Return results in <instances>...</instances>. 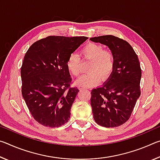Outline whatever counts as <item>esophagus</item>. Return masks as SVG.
<instances>
[{
  "instance_id": "1",
  "label": "esophagus",
  "mask_w": 160,
  "mask_h": 160,
  "mask_svg": "<svg viewBox=\"0 0 160 160\" xmlns=\"http://www.w3.org/2000/svg\"><path fill=\"white\" fill-rule=\"evenodd\" d=\"M78 88H79V89H80V90H85V88H84V87H82V86H79V87H78Z\"/></svg>"
}]
</instances>
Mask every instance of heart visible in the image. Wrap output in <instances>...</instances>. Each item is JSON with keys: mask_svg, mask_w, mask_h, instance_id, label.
<instances>
[{"mask_svg": "<svg viewBox=\"0 0 160 160\" xmlns=\"http://www.w3.org/2000/svg\"><path fill=\"white\" fill-rule=\"evenodd\" d=\"M81 55L84 58L90 61L88 67V73L82 75L76 81V84L84 88H89L97 85L101 77L105 80L112 73L114 68L115 58L112 51L104 50V47L95 43H90L81 50ZM67 68L72 75L79 76L82 72L80 56L71 53L66 63Z\"/></svg>", "mask_w": 160, "mask_h": 160, "instance_id": "heart-1", "label": "heart"}]
</instances>
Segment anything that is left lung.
I'll use <instances>...</instances> for the list:
<instances>
[{"label": "left lung", "instance_id": "1", "mask_svg": "<svg viewBox=\"0 0 160 160\" xmlns=\"http://www.w3.org/2000/svg\"><path fill=\"white\" fill-rule=\"evenodd\" d=\"M90 39L107 46L114 55V68L109 78L91 92L95 122L106 128H114L128 120L140 97V62L133 48L125 40L112 35Z\"/></svg>", "mask_w": 160, "mask_h": 160}]
</instances>
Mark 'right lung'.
I'll return each mask as SVG.
<instances>
[{
  "label": "right lung",
  "instance_id": "obj_1",
  "mask_svg": "<svg viewBox=\"0 0 160 160\" xmlns=\"http://www.w3.org/2000/svg\"><path fill=\"white\" fill-rule=\"evenodd\" d=\"M88 38L50 36L34 43L21 68L22 94L33 118L42 125L56 128L69 121L79 90L70 88L68 56Z\"/></svg>",
  "mask_w": 160,
  "mask_h": 160
}]
</instances>
